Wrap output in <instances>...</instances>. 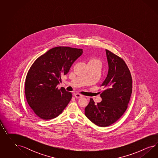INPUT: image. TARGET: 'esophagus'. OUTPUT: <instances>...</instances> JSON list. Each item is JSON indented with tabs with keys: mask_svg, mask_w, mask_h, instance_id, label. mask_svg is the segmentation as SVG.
Segmentation results:
<instances>
[{
	"mask_svg": "<svg viewBox=\"0 0 158 158\" xmlns=\"http://www.w3.org/2000/svg\"><path fill=\"white\" fill-rule=\"evenodd\" d=\"M74 96H75V97L76 98H80L82 97V96H81V94H78V93L74 94Z\"/></svg>",
	"mask_w": 158,
	"mask_h": 158,
	"instance_id": "34e87169",
	"label": "esophagus"
}]
</instances>
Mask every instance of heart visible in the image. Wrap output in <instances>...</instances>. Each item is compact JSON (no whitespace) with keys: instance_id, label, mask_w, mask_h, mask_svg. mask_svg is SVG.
<instances>
[{"instance_id":"1","label":"heart","mask_w":158,"mask_h":158,"mask_svg":"<svg viewBox=\"0 0 158 158\" xmlns=\"http://www.w3.org/2000/svg\"><path fill=\"white\" fill-rule=\"evenodd\" d=\"M89 64L94 65L101 69V68L102 65V62L101 61V60L98 58H92L89 61Z\"/></svg>"}]
</instances>
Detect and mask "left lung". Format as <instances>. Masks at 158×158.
<instances>
[{
	"instance_id": "1",
	"label": "left lung",
	"mask_w": 158,
	"mask_h": 158,
	"mask_svg": "<svg viewBox=\"0 0 158 158\" xmlns=\"http://www.w3.org/2000/svg\"><path fill=\"white\" fill-rule=\"evenodd\" d=\"M108 64V72L100 92L102 101L95 104L91 98L85 109L86 117L93 123L106 127L113 124L127 108L132 93V78L124 61L105 50Z\"/></svg>"
}]
</instances>
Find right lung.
I'll list each match as a JSON object with an SVG mask.
<instances>
[{"instance_id":"add662e5","label":"right lung","mask_w":158,"mask_h":158,"mask_svg":"<svg viewBox=\"0 0 158 158\" xmlns=\"http://www.w3.org/2000/svg\"><path fill=\"white\" fill-rule=\"evenodd\" d=\"M83 52L81 48H54L37 58L30 68L25 79V96L29 106L40 118H56L71 100V93L57 86Z\"/></svg>"}]
</instances>
